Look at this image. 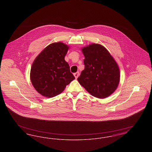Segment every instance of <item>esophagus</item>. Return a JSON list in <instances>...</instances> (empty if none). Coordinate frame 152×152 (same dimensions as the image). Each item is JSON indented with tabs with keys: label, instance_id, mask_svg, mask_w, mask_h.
<instances>
[{
	"label": "esophagus",
	"instance_id": "obj_1",
	"mask_svg": "<svg viewBox=\"0 0 152 152\" xmlns=\"http://www.w3.org/2000/svg\"><path fill=\"white\" fill-rule=\"evenodd\" d=\"M80 73L79 72H77L75 73L74 74H73V75L75 76V78L76 79H77L79 76Z\"/></svg>",
	"mask_w": 152,
	"mask_h": 152
}]
</instances>
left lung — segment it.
Here are the masks:
<instances>
[{
    "label": "left lung",
    "mask_w": 152,
    "mask_h": 152,
    "mask_svg": "<svg viewBox=\"0 0 152 152\" xmlns=\"http://www.w3.org/2000/svg\"><path fill=\"white\" fill-rule=\"evenodd\" d=\"M84 69L77 78L80 85L94 97H107L116 90L120 81L117 64L102 45L92 44L82 49Z\"/></svg>",
    "instance_id": "obj_1"
}]
</instances>
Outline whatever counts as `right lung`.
I'll return each instance as SVG.
<instances>
[{"instance_id":"1","label":"right lung","mask_w":152,"mask_h":152,"mask_svg":"<svg viewBox=\"0 0 152 152\" xmlns=\"http://www.w3.org/2000/svg\"><path fill=\"white\" fill-rule=\"evenodd\" d=\"M68 48L61 42L51 44L34 60L30 78L35 89L43 96H57L75 79L64 60Z\"/></svg>"}]
</instances>
